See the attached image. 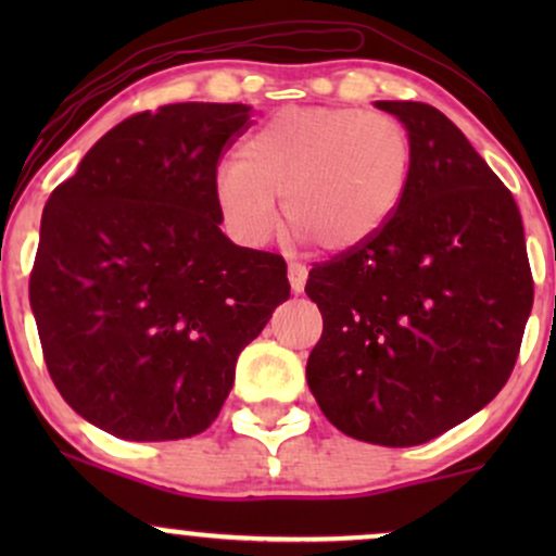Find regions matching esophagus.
I'll list each match as a JSON object with an SVG mask.
<instances>
[{"instance_id":"esophagus-1","label":"esophagus","mask_w":556,"mask_h":556,"mask_svg":"<svg viewBox=\"0 0 556 556\" xmlns=\"http://www.w3.org/2000/svg\"><path fill=\"white\" fill-rule=\"evenodd\" d=\"M287 277H290L292 292H303L305 282H308V269L303 264H290L287 266Z\"/></svg>"}]
</instances>
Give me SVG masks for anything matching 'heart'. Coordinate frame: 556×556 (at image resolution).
<instances>
[{"mask_svg": "<svg viewBox=\"0 0 556 556\" xmlns=\"http://www.w3.org/2000/svg\"><path fill=\"white\" fill-rule=\"evenodd\" d=\"M413 138L397 117L355 106H287L240 146L216 177L235 232L264 242L285 225L327 253L366 245L400 212L410 188Z\"/></svg>", "mask_w": 556, "mask_h": 556, "instance_id": "heart-1", "label": "heart"}]
</instances>
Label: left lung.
Listing matches in <instances>:
<instances>
[{"mask_svg":"<svg viewBox=\"0 0 556 556\" xmlns=\"http://www.w3.org/2000/svg\"><path fill=\"white\" fill-rule=\"evenodd\" d=\"M376 106L410 132V188L374 240L311 269L324 331L305 379L342 433L416 446L507 384L533 277L518 203L460 127L420 101Z\"/></svg>","mask_w":556,"mask_h":556,"instance_id":"left-lung-1","label":"left lung"}]
</instances>
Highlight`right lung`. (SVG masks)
<instances>
[{"mask_svg": "<svg viewBox=\"0 0 556 556\" xmlns=\"http://www.w3.org/2000/svg\"><path fill=\"white\" fill-rule=\"evenodd\" d=\"M248 119L251 106L203 101L132 114L43 206L28 285L43 361L112 437L206 431L242 348L290 298L282 256L219 229L216 167Z\"/></svg>", "mask_w": 556, "mask_h": 556, "instance_id": "1", "label": "right lung"}]
</instances>
